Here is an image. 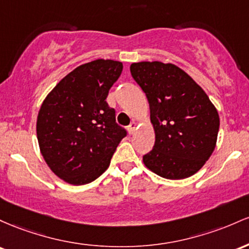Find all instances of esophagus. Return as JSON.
<instances>
[{"label": "esophagus", "mask_w": 249, "mask_h": 249, "mask_svg": "<svg viewBox=\"0 0 249 249\" xmlns=\"http://www.w3.org/2000/svg\"><path fill=\"white\" fill-rule=\"evenodd\" d=\"M128 129H129V133L130 134H133V133H135V130L138 129V122H132V124H130V125H129V128H128Z\"/></svg>", "instance_id": "34e87169"}]
</instances>
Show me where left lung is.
Here are the masks:
<instances>
[{
  "mask_svg": "<svg viewBox=\"0 0 249 249\" xmlns=\"http://www.w3.org/2000/svg\"><path fill=\"white\" fill-rule=\"evenodd\" d=\"M133 79L146 94L155 144L143 163L159 177L181 180L194 175L213 154L220 117L208 95L173 63L130 64Z\"/></svg>",
  "mask_w": 249,
  "mask_h": 249,
  "instance_id": "obj_1",
  "label": "left lung"
}]
</instances>
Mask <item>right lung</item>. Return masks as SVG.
<instances>
[{"instance_id":"add662e5","label":"right lung","mask_w":249,"mask_h":249,"mask_svg":"<svg viewBox=\"0 0 249 249\" xmlns=\"http://www.w3.org/2000/svg\"><path fill=\"white\" fill-rule=\"evenodd\" d=\"M122 69V62L103 58L81 64L42 102L36 121L38 146L64 182L81 186L96 180L127 134L106 101Z\"/></svg>"}]
</instances>
